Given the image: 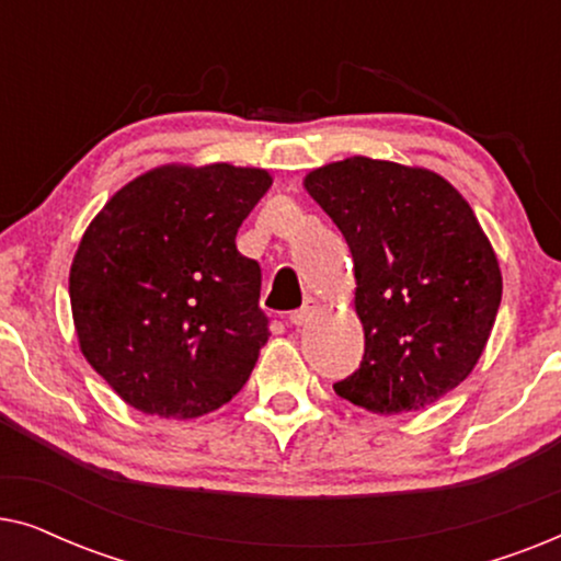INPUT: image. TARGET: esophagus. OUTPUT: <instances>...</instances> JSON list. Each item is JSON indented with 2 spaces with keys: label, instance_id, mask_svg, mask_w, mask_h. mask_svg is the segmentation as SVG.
Returning <instances> with one entry per match:
<instances>
[{
  "label": "esophagus",
  "instance_id": "esophagus-1",
  "mask_svg": "<svg viewBox=\"0 0 561 561\" xmlns=\"http://www.w3.org/2000/svg\"><path fill=\"white\" fill-rule=\"evenodd\" d=\"M319 309V301L317 298H306L304 301V306L301 309H296V311H290V317H288V321L290 324H296V327H301V324H306V321L311 319V313Z\"/></svg>",
  "mask_w": 561,
  "mask_h": 561
}]
</instances>
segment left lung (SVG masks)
<instances>
[{
    "mask_svg": "<svg viewBox=\"0 0 561 561\" xmlns=\"http://www.w3.org/2000/svg\"><path fill=\"white\" fill-rule=\"evenodd\" d=\"M304 186L355 260L365 355L336 396L386 416L439 401L478 365L503 294L470 204L439 173L363 156L317 168Z\"/></svg>",
    "mask_w": 561,
    "mask_h": 561,
    "instance_id": "obj_1",
    "label": "left lung"
}]
</instances>
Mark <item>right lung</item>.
I'll list each match as a JSON object with an SVG mask.
<instances>
[{"label": "right lung", "instance_id": "add662e5", "mask_svg": "<svg viewBox=\"0 0 561 561\" xmlns=\"http://www.w3.org/2000/svg\"><path fill=\"white\" fill-rule=\"evenodd\" d=\"M271 183L263 168L160 165L83 232L68 275L76 336L133 409L196 419L248 382L271 332L260 265L234 237Z\"/></svg>", "mask_w": 561, "mask_h": 561}]
</instances>
